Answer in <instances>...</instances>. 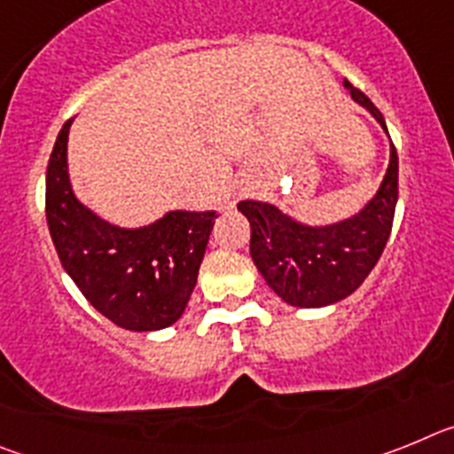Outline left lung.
<instances>
[{
  "mask_svg": "<svg viewBox=\"0 0 454 454\" xmlns=\"http://www.w3.org/2000/svg\"><path fill=\"white\" fill-rule=\"evenodd\" d=\"M352 99L387 131L375 104L346 82ZM388 136V131H387ZM398 202V152L382 184L356 214L327 224H307L262 200H243L239 211L250 223V256L268 286L286 304L318 309L336 304L362 286L382 256Z\"/></svg>",
  "mask_w": 454,
  "mask_h": 454,
  "instance_id": "1",
  "label": "left lung"
}]
</instances>
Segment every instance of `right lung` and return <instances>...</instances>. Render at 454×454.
Wrapping results in <instances>:
<instances>
[{
	"label": "right lung",
	"mask_w": 454,
	"mask_h": 454,
	"mask_svg": "<svg viewBox=\"0 0 454 454\" xmlns=\"http://www.w3.org/2000/svg\"><path fill=\"white\" fill-rule=\"evenodd\" d=\"M74 120V118H72ZM63 124L47 166L45 211L63 268L83 298L122 330L156 332L182 318L198 284L215 211H168L140 227L108 223L74 195Z\"/></svg>",
	"instance_id": "add662e5"
}]
</instances>
